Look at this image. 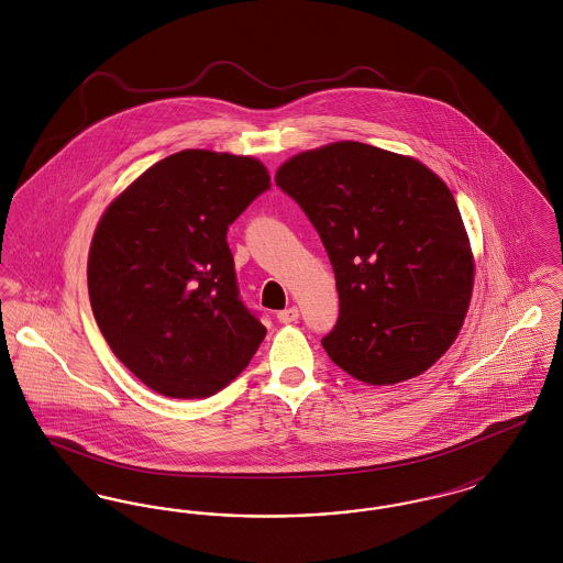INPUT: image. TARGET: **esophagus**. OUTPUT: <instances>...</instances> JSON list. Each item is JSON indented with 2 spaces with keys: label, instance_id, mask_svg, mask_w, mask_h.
I'll return each instance as SVG.
<instances>
[{
  "label": "esophagus",
  "instance_id": "1",
  "mask_svg": "<svg viewBox=\"0 0 563 563\" xmlns=\"http://www.w3.org/2000/svg\"><path fill=\"white\" fill-rule=\"evenodd\" d=\"M276 319L283 322V324H289V322H295L299 319V310L291 306V308H287V310H280L278 314H276Z\"/></svg>",
  "mask_w": 563,
  "mask_h": 563
}]
</instances>
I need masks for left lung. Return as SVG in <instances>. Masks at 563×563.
<instances>
[{"label": "left lung", "instance_id": "left-lung-1", "mask_svg": "<svg viewBox=\"0 0 563 563\" xmlns=\"http://www.w3.org/2000/svg\"><path fill=\"white\" fill-rule=\"evenodd\" d=\"M274 179L308 214L335 272L340 319L322 340L331 361L372 386L424 374L454 344L475 285L445 181L358 141L306 150Z\"/></svg>", "mask_w": 563, "mask_h": 563}]
</instances>
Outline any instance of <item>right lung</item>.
I'll return each mask as SVG.
<instances>
[{"instance_id":"1","label":"right lung","mask_w":563,"mask_h":563,"mask_svg":"<svg viewBox=\"0 0 563 563\" xmlns=\"http://www.w3.org/2000/svg\"><path fill=\"white\" fill-rule=\"evenodd\" d=\"M268 188L257 158L184 150L141 173L101 214L86 268L92 314L154 393L211 397L266 338L239 297L225 234Z\"/></svg>"}]
</instances>
